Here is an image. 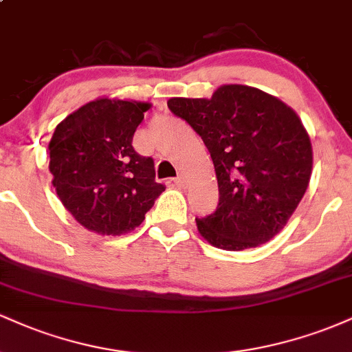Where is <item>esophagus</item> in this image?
<instances>
[{
    "mask_svg": "<svg viewBox=\"0 0 352 352\" xmlns=\"http://www.w3.org/2000/svg\"><path fill=\"white\" fill-rule=\"evenodd\" d=\"M173 184H175L177 187H185V185H187V179L179 175V177H175V179H173Z\"/></svg>",
    "mask_w": 352,
    "mask_h": 352,
    "instance_id": "obj_1",
    "label": "esophagus"
}]
</instances>
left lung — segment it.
<instances>
[{
  "label": "left lung",
  "mask_w": 352,
  "mask_h": 352,
  "mask_svg": "<svg viewBox=\"0 0 352 352\" xmlns=\"http://www.w3.org/2000/svg\"><path fill=\"white\" fill-rule=\"evenodd\" d=\"M167 106L207 145L215 165L218 205L197 218L213 246L240 252L285 228L311 179L313 151L292 107L260 89L228 84L212 99H168Z\"/></svg>",
  "instance_id": "8db88e82"
}]
</instances>
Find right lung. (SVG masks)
I'll use <instances>...</instances> for the list:
<instances>
[{"label": "right lung", "instance_id": "add662e5", "mask_svg": "<svg viewBox=\"0 0 352 352\" xmlns=\"http://www.w3.org/2000/svg\"><path fill=\"white\" fill-rule=\"evenodd\" d=\"M147 102L96 99L56 127L50 170L59 200L91 232L122 235L139 227L165 190L152 157L132 147Z\"/></svg>", "mask_w": 352, "mask_h": 352}]
</instances>
